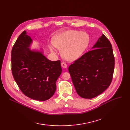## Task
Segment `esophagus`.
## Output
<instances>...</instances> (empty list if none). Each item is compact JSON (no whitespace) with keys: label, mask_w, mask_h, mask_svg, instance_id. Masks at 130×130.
I'll return each mask as SVG.
<instances>
[{"label":"esophagus","mask_w":130,"mask_h":130,"mask_svg":"<svg viewBox=\"0 0 130 130\" xmlns=\"http://www.w3.org/2000/svg\"><path fill=\"white\" fill-rule=\"evenodd\" d=\"M61 65L63 68H64V69L67 68V64L64 62V61H63V62L61 63Z\"/></svg>","instance_id":"34e87169"}]
</instances>
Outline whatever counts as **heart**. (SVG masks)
Segmentation results:
<instances>
[{
    "label": "heart",
    "mask_w": 130,
    "mask_h": 130,
    "mask_svg": "<svg viewBox=\"0 0 130 130\" xmlns=\"http://www.w3.org/2000/svg\"><path fill=\"white\" fill-rule=\"evenodd\" d=\"M89 37L86 32L77 30H70L61 33L52 39L53 45L61 50V55L66 60L73 61L79 58L87 48ZM51 51L55 53L56 50L49 46Z\"/></svg>",
    "instance_id": "heart-1"
}]
</instances>
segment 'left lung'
Returning a JSON list of instances; mask_svg holds the SVG:
<instances>
[{
  "mask_svg": "<svg viewBox=\"0 0 130 130\" xmlns=\"http://www.w3.org/2000/svg\"><path fill=\"white\" fill-rule=\"evenodd\" d=\"M114 56L112 46L103 34L92 50L69 67L76 91L84 99H92L110 86L113 76Z\"/></svg>",
  "mask_w": 130,
  "mask_h": 130,
  "instance_id": "left-lung-1",
  "label": "left lung"
}]
</instances>
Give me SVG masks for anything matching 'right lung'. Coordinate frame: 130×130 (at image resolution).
I'll use <instances>...</instances> for the list:
<instances>
[{"label": "right lung", "mask_w": 130, "mask_h": 130, "mask_svg": "<svg viewBox=\"0 0 130 130\" xmlns=\"http://www.w3.org/2000/svg\"><path fill=\"white\" fill-rule=\"evenodd\" d=\"M32 40L24 31L13 45L11 71L20 90L32 100L50 99L56 89V81L61 73L60 61H51L42 52L29 50Z\"/></svg>", "instance_id": "add662e5"}]
</instances>
